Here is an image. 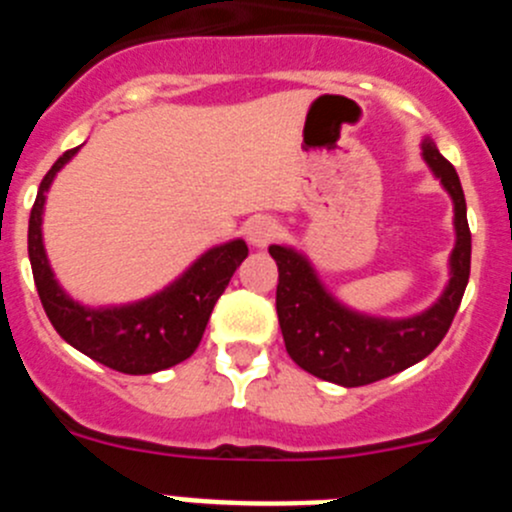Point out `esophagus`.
<instances>
[{"label": "esophagus", "instance_id": "esophagus-1", "mask_svg": "<svg viewBox=\"0 0 512 512\" xmlns=\"http://www.w3.org/2000/svg\"><path fill=\"white\" fill-rule=\"evenodd\" d=\"M277 223L271 220V217H253L251 223L246 225V235H248V243L256 248H266L274 238H277Z\"/></svg>", "mask_w": 512, "mask_h": 512}]
</instances>
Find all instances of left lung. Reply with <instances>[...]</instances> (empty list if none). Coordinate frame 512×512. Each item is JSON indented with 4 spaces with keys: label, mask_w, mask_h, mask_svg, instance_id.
Returning a JSON list of instances; mask_svg holds the SVG:
<instances>
[{
    "label": "left lung",
    "mask_w": 512,
    "mask_h": 512,
    "mask_svg": "<svg viewBox=\"0 0 512 512\" xmlns=\"http://www.w3.org/2000/svg\"><path fill=\"white\" fill-rule=\"evenodd\" d=\"M428 169L454 202L456 243L449 256V284L428 310L410 318H374L330 295L305 253L292 246H269L279 266L277 315L284 346L312 377L341 387H361L418 364L449 333L461 305L472 264V233L459 174L438 153L431 138L420 143Z\"/></svg>",
    "instance_id": "left-lung-1"
}]
</instances>
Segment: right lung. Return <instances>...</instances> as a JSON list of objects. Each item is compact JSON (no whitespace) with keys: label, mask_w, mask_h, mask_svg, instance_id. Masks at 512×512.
Segmentation results:
<instances>
[{"label":"right lung","mask_w":512,"mask_h":512,"mask_svg":"<svg viewBox=\"0 0 512 512\" xmlns=\"http://www.w3.org/2000/svg\"><path fill=\"white\" fill-rule=\"evenodd\" d=\"M76 151L79 148L63 153L43 176L27 225V253L45 315L63 341L115 372L156 374L169 369L197 351L217 297L248 256L246 241L235 238L212 246L182 277L146 300L110 307L81 305L56 282L43 246L45 192Z\"/></svg>","instance_id":"add662e5"}]
</instances>
